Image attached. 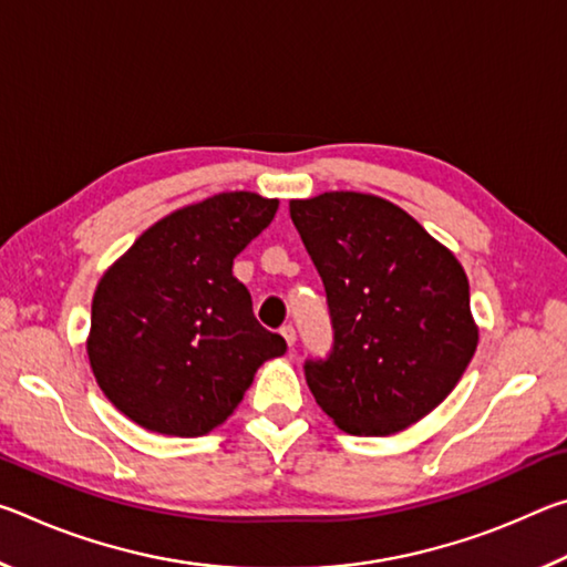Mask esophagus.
Masks as SVG:
<instances>
[{
    "label": "esophagus",
    "mask_w": 567,
    "mask_h": 567,
    "mask_svg": "<svg viewBox=\"0 0 567 567\" xmlns=\"http://www.w3.org/2000/svg\"><path fill=\"white\" fill-rule=\"evenodd\" d=\"M280 334L285 338V342H287V348H295V340H297V332H295V328L292 324H285V328L280 330Z\"/></svg>",
    "instance_id": "34e87169"
}]
</instances>
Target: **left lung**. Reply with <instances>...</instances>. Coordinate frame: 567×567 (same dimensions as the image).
<instances>
[{"instance_id":"left-lung-1","label":"left lung","mask_w":567,"mask_h":567,"mask_svg":"<svg viewBox=\"0 0 567 567\" xmlns=\"http://www.w3.org/2000/svg\"><path fill=\"white\" fill-rule=\"evenodd\" d=\"M290 217L328 292V360L307 388L350 435H395L443 402L477 350L463 265L390 199L322 192Z\"/></svg>"}]
</instances>
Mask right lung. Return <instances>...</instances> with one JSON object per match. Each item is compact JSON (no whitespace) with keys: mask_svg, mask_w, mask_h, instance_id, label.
Segmentation results:
<instances>
[{"mask_svg":"<svg viewBox=\"0 0 567 567\" xmlns=\"http://www.w3.org/2000/svg\"><path fill=\"white\" fill-rule=\"evenodd\" d=\"M280 199L219 192L147 227L92 297L87 358L100 390L140 427L199 437L233 415L287 342L252 315L233 262Z\"/></svg>","mask_w":567,"mask_h":567,"instance_id":"add662e5","label":"right lung"}]
</instances>
